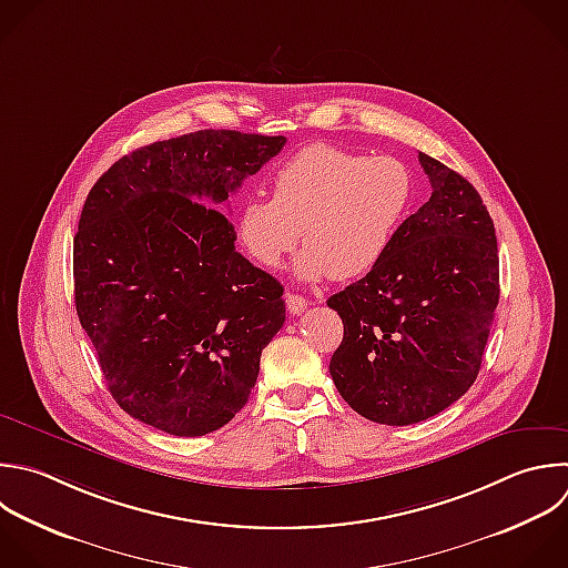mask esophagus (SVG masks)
<instances>
[{
    "mask_svg": "<svg viewBox=\"0 0 568 568\" xmlns=\"http://www.w3.org/2000/svg\"><path fill=\"white\" fill-rule=\"evenodd\" d=\"M306 306H308V300H306V297L295 295V293H288V295H286V308H288V313H291V315H300V313H304V311H306Z\"/></svg>",
    "mask_w": 568,
    "mask_h": 568,
    "instance_id": "1",
    "label": "esophagus"
}]
</instances>
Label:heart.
I'll use <instances>...</instances> for the list:
<instances>
[{"label": "heart", "mask_w": 568, "mask_h": 568, "mask_svg": "<svg viewBox=\"0 0 568 568\" xmlns=\"http://www.w3.org/2000/svg\"><path fill=\"white\" fill-rule=\"evenodd\" d=\"M413 193V173L397 158L311 144L277 166L273 197L240 204L235 240L253 262L275 268L302 237L300 280L362 277L390 248Z\"/></svg>", "instance_id": "obj_1"}]
</instances>
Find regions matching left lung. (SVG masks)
Returning a JSON list of instances; mask_svg holds the SVG:
<instances>
[{
    "label": "left lung",
    "instance_id": "1",
    "mask_svg": "<svg viewBox=\"0 0 568 568\" xmlns=\"http://www.w3.org/2000/svg\"><path fill=\"white\" fill-rule=\"evenodd\" d=\"M430 200L359 282L328 297L344 337L331 377L362 417L406 426L475 382L499 300L493 220L468 180L419 153Z\"/></svg>",
    "mask_w": 568,
    "mask_h": 568
}]
</instances>
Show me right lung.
I'll return each mask as SVG.
<instances>
[{
	"instance_id": "add662e5",
	"label": "right lung",
	"mask_w": 568,
	"mask_h": 568,
	"mask_svg": "<svg viewBox=\"0 0 568 568\" xmlns=\"http://www.w3.org/2000/svg\"><path fill=\"white\" fill-rule=\"evenodd\" d=\"M284 144L197 131L124 155L91 189L73 242L75 306L131 417L200 437L246 404L286 320L284 288L235 251L217 209Z\"/></svg>"
}]
</instances>
